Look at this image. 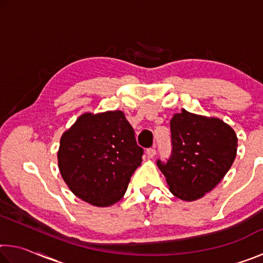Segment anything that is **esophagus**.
Listing matches in <instances>:
<instances>
[{
	"mask_svg": "<svg viewBox=\"0 0 263 263\" xmlns=\"http://www.w3.org/2000/svg\"><path fill=\"white\" fill-rule=\"evenodd\" d=\"M146 154H147V157L149 159H152V158H154V155L157 154V149H155V147L147 148V149H146Z\"/></svg>",
	"mask_w": 263,
	"mask_h": 263,
	"instance_id": "34e87169",
	"label": "esophagus"
}]
</instances>
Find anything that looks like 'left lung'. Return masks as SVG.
I'll list each match as a JSON object with an SVG mask.
<instances>
[{"mask_svg":"<svg viewBox=\"0 0 263 263\" xmlns=\"http://www.w3.org/2000/svg\"><path fill=\"white\" fill-rule=\"evenodd\" d=\"M172 152L158 160L169 190L183 201H195L211 191L232 166L237 155L235 132L218 118L182 110L171 121Z\"/></svg>","mask_w":263,"mask_h":263,"instance_id":"8db88e82","label":"left lung"}]
</instances>
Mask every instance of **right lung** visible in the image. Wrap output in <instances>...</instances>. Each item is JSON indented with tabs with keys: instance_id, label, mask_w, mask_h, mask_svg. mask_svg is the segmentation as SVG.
Listing matches in <instances>:
<instances>
[{
	"instance_id": "obj_1",
	"label": "right lung",
	"mask_w": 263,
	"mask_h": 263,
	"mask_svg": "<svg viewBox=\"0 0 263 263\" xmlns=\"http://www.w3.org/2000/svg\"><path fill=\"white\" fill-rule=\"evenodd\" d=\"M142 154L135 130L117 110L80 116L61 137L58 161L75 196L92 205L109 206L122 199Z\"/></svg>"
}]
</instances>
